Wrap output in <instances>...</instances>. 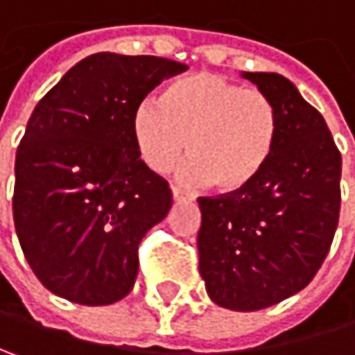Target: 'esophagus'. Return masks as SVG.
<instances>
[{"instance_id":"1","label":"esophagus","mask_w":355,"mask_h":355,"mask_svg":"<svg viewBox=\"0 0 355 355\" xmlns=\"http://www.w3.org/2000/svg\"><path fill=\"white\" fill-rule=\"evenodd\" d=\"M173 199L177 201V203H182V201H189L191 197L182 191V189H178V187H173Z\"/></svg>"}]
</instances>
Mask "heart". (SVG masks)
I'll use <instances>...</instances> for the list:
<instances>
[{"label": "heart", "mask_w": 355, "mask_h": 355, "mask_svg": "<svg viewBox=\"0 0 355 355\" xmlns=\"http://www.w3.org/2000/svg\"><path fill=\"white\" fill-rule=\"evenodd\" d=\"M134 144L146 166L164 175L184 152L178 177L219 193H240L268 166L278 140V113L268 95L217 73L173 81L160 103L146 99L132 115Z\"/></svg>", "instance_id": "b5f03b06"}]
</instances>
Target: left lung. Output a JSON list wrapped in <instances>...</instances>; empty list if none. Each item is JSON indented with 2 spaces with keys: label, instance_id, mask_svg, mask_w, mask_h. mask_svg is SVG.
Returning a JSON list of instances; mask_svg holds the SVG:
<instances>
[{
  "label": "left lung",
  "instance_id": "left-lung-1",
  "mask_svg": "<svg viewBox=\"0 0 355 355\" xmlns=\"http://www.w3.org/2000/svg\"><path fill=\"white\" fill-rule=\"evenodd\" d=\"M278 113L272 158L240 193L199 197V272L213 303L258 311L303 291L339 221L341 154L297 87L276 73H242Z\"/></svg>",
  "mask_w": 355,
  "mask_h": 355
}]
</instances>
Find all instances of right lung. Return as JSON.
<instances>
[{
	"mask_svg": "<svg viewBox=\"0 0 355 355\" xmlns=\"http://www.w3.org/2000/svg\"><path fill=\"white\" fill-rule=\"evenodd\" d=\"M187 69L97 52L34 107L17 146L12 205L21 252L50 293L97 306L132 291L138 245L173 207L168 182L140 160L132 115Z\"/></svg>",
	"mask_w": 355,
	"mask_h": 355,
	"instance_id": "add662e5",
	"label": "right lung"
}]
</instances>
